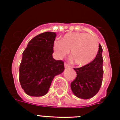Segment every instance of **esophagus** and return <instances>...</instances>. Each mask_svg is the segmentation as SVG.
Here are the masks:
<instances>
[{
	"instance_id": "34e87169",
	"label": "esophagus",
	"mask_w": 120,
	"mask_h": 120,
	"mask_svg": "<svg viewBox=\"0 0 120 120\" xmlns=\"http://www.w3.org/2000/svg\"><path fill=\"white\" fill-rule=\"evenodd\" d=\"M64 66H65V68L69 67H70L69 65H68V64H67V63H65V64H64Z\"/></svg>"
}]
</instances>
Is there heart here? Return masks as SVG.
I'll return each instance as SVG.
<instances>
[{"instance_id":"b5f03b06","label":"heart","mask_w":120,"mask_h":120,"mask_svg":"<svg viewBox=\"0 0 120 120\" xmlns=\"http://www.w3.org/2000/svg\"><path fill=\"white\" fill-rule=\"evenodd\" d=\"M99 49L95 37L86 33L66 34L62 40L55 42L54 50L58 56H64L70 50V57L74 64L83 66L95 58Z\"/></svg>"}]
</instances>
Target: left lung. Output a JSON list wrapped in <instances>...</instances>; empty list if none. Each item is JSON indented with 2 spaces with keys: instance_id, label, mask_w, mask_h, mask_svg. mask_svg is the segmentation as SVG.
<instances>
[{
  "instance_id": "8db88e82",
  "label": "left lung",
  "mask_w": 120,
  "mask_h": 120,
  "mask_svg": "<svg viewBox=\"0 0 120 120\" xmlns=\"http://www.w3.org/2000/svg\"><path fill=\"white\" fill-rule=\"evenodd\" d=\"M102 51L99 44L98 53L92 62L82 67L74 68L77 77L71 83V89L78 98H91L100 89L103 75Z\"/></svg>"
}]
</instances>
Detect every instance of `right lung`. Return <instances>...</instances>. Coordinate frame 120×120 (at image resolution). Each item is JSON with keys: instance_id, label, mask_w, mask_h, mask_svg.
<instances>
[{"instance_id": "add662e5", "label": "right lung", "mask_w": 120, "mask_h": 120, "mask_svg": "<svg viewBox=\"0 0 120 120\" xmlns=\"http://www.w3.org/2000/svg\"><path fill=\"white\" fill-rule=\"evenodd\" d=\"M56 34L46 32L29 41L23 51L19 68V81L26 94L41 97L47 94L53 79L64 71V62L53 58Z\"/></svg>"}]
</instances>
